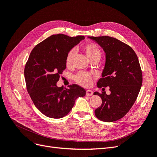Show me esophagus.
I'll return each instance as SVG.
<instances>
[{
    "label": "esophagus",
    "mask_w": 157,
    "mask_h": 157,
    "mask_svg": "<svg viewBox=\"0 0 157 157\" xmlns=\"http://www.w3.org/2000/svg\"><path fill=\"white\" fill-rule=\"evenodd\" d=\"M93 95V92L92 91V90H86V96H91Z\"/></svg>",
    "instance_id": "obj_1"
}]
</instances>
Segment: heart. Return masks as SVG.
<instances>
[{"label":"heart","mask_w":157,"mask_h":157,"mask_svg":"<svg viewBox=\"0 0 157 157\" xmlns=\"http://www.w3.org/2000/svg\"><path fill=\"white\" fill-rule=\"evenodd\" d=\"M84 51L88 56V58L90 59L94 57L101 56V52L98 48V47L94 44H89L84 47ZM75 53L74 49L69 51L67 54V58H66V64L67 65H70L72 59ZM75 81L79 84L83 86H90L92 84V77L91 75L86 72H79L75 77Z\"/></svg>","instance_id":"obj_1"}]
</instances>
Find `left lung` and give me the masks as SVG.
I'll list each match as a JSON object with an SVG mask.
<instances>
[{"mask_svg":"<svg viewBox=\"0 0 157 157\" xmlns=\"http://www.w3.org/2000/svg\"><path fill=\"white\" fill-rule=\"evenodd\" d=\"M105 54V63L98 88L109 87L111 94L95 92L102 99L95 110L100 121L113 122L122 118L136 101L142 85V73L138 58L130 46L108 36H88Z\"/></svg>","mask_w":157,"mask_h":157,"instance_id":"obj_1","label":"left lung"}]
</instances>
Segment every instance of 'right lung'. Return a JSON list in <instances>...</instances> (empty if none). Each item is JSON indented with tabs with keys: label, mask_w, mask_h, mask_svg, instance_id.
<instances>
[{
	"label": "right lung",
	"mask_w": 157,
	"mask_h": 157,
	"mask_svg": "<svg viewBox=\"0 0 157 157\" xmlns=\"http://www.w3.org/2000/svg\"><path fill=\"white\" fill-rule=\"evenodd\" d=\"M84 39V36L54 35L31 52L24 70L27 89L36 107L46 117H63L72 109L76 99L86 95V90L77 84L66 89L56 85L66 68L67 54Z\"/></svg>",
	"instance_id": "add662e5"
}]
</instances>
